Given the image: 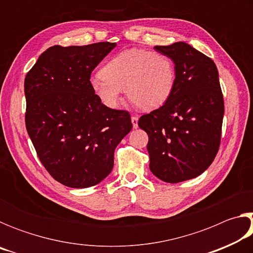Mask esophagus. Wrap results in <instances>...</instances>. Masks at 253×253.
I'll use <instances>...</instances> for the list:
<instances>
[{
  "label": "esophagus",
  "instance_id": "34e87169",
  "mask_svg": "<svg viewBox=\"0 0 253 253\" xmlns=\"http://www.w3.org/2000/svg\"><path fill=\"white\" fill-rule=\"evenodd\" d=\"M131 123H132V127H134V128L138 127V117L131 116Z\"/></svg>",
  "mask_w": 253,
  "mask_h": 253
}]
</instances>
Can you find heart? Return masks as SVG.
<instances>
[{"mask_svg": "<svg viewBox=\"0 0 253 253\" xmlns=\"http://www.w3.org/2000/svg\"><path fill=\"white\" fill-rule=\"evenodd\" d=\"M175 79V65L168 55L129 49L111 58L89 84L107 108H116L124 88L137 109L148 111L165 104L174 90Z\"/></svg>", "mask_w": 253, "mask_h": 253, "instance_id": "obj_1", "label": "heart"}]
</instances>
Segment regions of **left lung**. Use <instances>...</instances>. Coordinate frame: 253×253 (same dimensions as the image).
I'll return each instance as SVG.
<instances>
[{
    "instance_id": "8db88e82",
    "label": "left lung",
    "mask_w": 253,
    "mask_h": 253,
    "mask_svg": "<svg viewBox=\"0 0 253 253\" xmlns=\"http://www.w3.org/2000/svg\"><path fill=\"white\" fill-rule=\"evenodd\" d=\"M175 65L176 79L164 105L143 115L151 172L162 181L194 178L212 164L221 142L224 101L211 58L185 42L154 46Z\"/></svg>"
}]
</instances>
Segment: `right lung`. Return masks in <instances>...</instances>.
<instances>
[{
  "mask_svg": "<svg viewBox=\"0 0 253 253\" xmlns=\"http://www.w3.org/2000/svg\"><path fill=\"white\" fill-rule=\"evenodd\" d=\"M115 46H50L25 77L28 134L45 169L66 186L90 187L108 176L115 148L132 128L129 113L107 108L89 84Z\"/></svg>",
  "mask_w": 253,
  "mask_h": 253,
  "instance_id": "right-lung-1",
  "label": "right lung"
}]
</instances>
